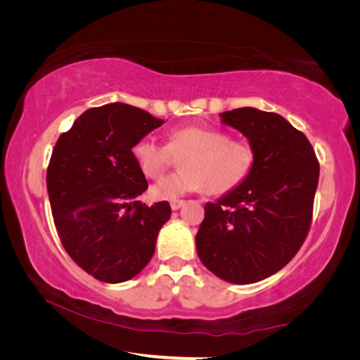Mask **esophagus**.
<instances>
[{
  "mask_svg": "<svg viewBox=\"0 0 360 360\" xmlns=\"http://www.w3.org/2000/svg\"><path fill=\"white\" fill-rule=\"evenodd\" d=\"M184 203H186L184 200H173V202L169 203V206H172V210H173V211H178V210L181 208V206L184 205Z\"/></svg>",
  "mask_w": 360,
  "mask_h": 360,
  "instance_id": "obj_1",
  "label": "esophagus"
}]
</instances>
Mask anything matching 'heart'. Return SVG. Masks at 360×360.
<instances>
[{
	"mask_svg": "<svg viewBox=\"0 0 360 360\" xmlns=\"http://www.w3.org/2000/svg\"><path fill=\"white\" fill-rule=\"evenodd\" d=\"M131 154L139 172L149 179L163 174L172 163V154L182 155V172L149 188L150 198L157 202H173L203 188L216 195L227 193L248 178L254 165V149L248 143L233 141L229 133L200 125L169 130L167 146L149 136L138 139Z\"/></svg>",
	"mask_w": 360,
	"mask_h": 360,
	"instance_id": "b5f03b06",
	"label": "heart"
}]
</instances>
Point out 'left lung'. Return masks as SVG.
Instances as JSON below:
<instances>
[{"label": "left lung", "instance_id": "left-lung-1", "mask_svg": "<svg viewBox=\"0 0 360 360\" xmlns=\"http://www.w3.org/2000/svg\"><path fill=\"white\" fill-rule=\"evenodd\" d=\"M219 115L246 136L254 165L238 187L206 203L195 245L217 278L252 284L288 265L307 238L319 163L307 136L283 115L255 108Z\"/></svg>", "mask_w": 360, "mask_h": 360}]
</instances>
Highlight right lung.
<instances>
[{
  "label": "right lung",
  "instance_id": "obj_1",
  "mask_svg": "<svg viewBox=\"0 0 360 360\" xmlns=\"http://www.w3.org/2000/svg\"><path fill=\"white\" fill-rule=\"evenodd\" d=\"M163 122L144 109L109 103L87 109L62 133L47 168V193L62 245L103 283H124L149 264L168 202L138 200L148 181L131 149Z\"/></svg>",
  "mask_w": 360,
  "mask_h": 360
}]
</instances>
